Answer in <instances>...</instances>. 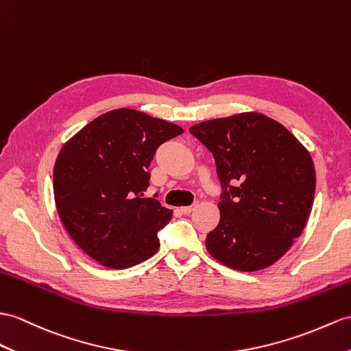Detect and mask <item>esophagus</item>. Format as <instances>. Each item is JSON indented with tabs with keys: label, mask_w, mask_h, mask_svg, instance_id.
<instances>
[{
	"label": "esophagus",
	"mask_w": 351,
	"mask_h": 351,
	"mask_svg": "<svg viewBox=\"0 0 351 351\" xmlns=\"http://www.w3.org/2000/svg\"><path fill=\"white\" fill-rule=\"evenodd\" d=\"M196 205H189V207H182L180 211L183 213V215H191V213L195 210Z\"/></svg>",
	"instance_id": "34e87169"
}]
</instances>
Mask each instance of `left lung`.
<instances>
[{"mask_svg": "<svg viewBox=\"0 0 351 351\" xmlns=\"http://www.w3.org/2000/svg\"><path fill=\"white\" fill-rule=\"evenodd\" d=\"M216 160L220 221L205 238L213 258L259 271L283 256L310 217L315 171L283 125L261 113L213 119L189 128Z\"/></svg>", "mask_w": 351, "mask_h": 351, "instance_id": "obj_1", "label": "left lung"}]
</instances>
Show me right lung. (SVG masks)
<instances>
[{"instance_id": "add662e5", "label": "right lung", "mask_w": 351, "mask_h": 351, "mask_svg": "<svg viewBox=\"0 0 351 351\" xmlns=\"http://www.w3.org/2000/svg\"><path fill=\"white\" fill-rule=\"evenodd\" d=\"M180 126L131 108L93 119L68 140L53 168L56 210L66 232L101 265L125 269L152 258L173 217L147 191L156 149Z\"/></svg>"}]
</instances>
